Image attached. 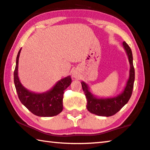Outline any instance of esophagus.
I'll list each match as a JSON object with an SVG mask.
<instances>
[{
	"instance_id": "34e87169",
	"label": "esophagus",
	"mask_w": 150,
	"mask_h": 150,
	"mask_svg": "<svg viewBox=\"0 0 150 150\" xmlns=\"http://www.w3.org/2000/svg\"><path fill=\"white\" fill-rule=\"evenodd\" d=\"M72 77L74 78H78L79 77V74L76 72H73L72 73Z\"/></svg>"
}]
</instances>
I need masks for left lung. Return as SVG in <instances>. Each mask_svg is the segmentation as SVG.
Instances as JSON below:
<instances>
[{"mask_svg":"<svg viewBox=\"0 0 150 150\" xmlns=\"http://www.w3.org/2000/svg\"><path fill=\"white\" fill-rule=\"evenodd\" d=\"M123 45L127 54L129 62L130 64L129 77L123 93L115 97L98 98L94 96L93 94L90 92L88 85L86 83L84 82H81L82 90L86 98V108L91 113L98 116H112L120 110L122 107L127 103L131 98L135 80V70L133 64V55L131 48L127 44L125 41H123Z\"/></svg>","mask_w":150,"mask_h":150,"instance_id":"8db88e82","label":"left lung"}]
</instances>
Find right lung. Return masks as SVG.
Wrapping results in <instances>:
<instances>
[{"mask_svg":"<svg viewBox=\"0 0 150 150\" xmlns=\"http://www.w3.org/2000/svg\"><path fill=\"white\" fill-rule=\"evenodd\" d=\"M21 50V49L17 54L14 71V83L20 101L37 116L53 117L60 113L63 110L64 91L72 82L71 77L69 76L59 80L50 91L46 93H32L23 86L18 77V63Z\"/></svg>","mask_w":150,"mask_h":150,"instance_id":"add662e5","label":"right lung"}]
</instances>
